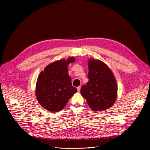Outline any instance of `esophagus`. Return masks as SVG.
<instances>
[{
	"mask_svg": "<svg viewBox=\"0 0 150 150\" xmlns=\"http://www.w3.org/2000/svg\"><path fill=\"white\" fill-rule=\"evenodd\" d=\"M76 88H77V90H78V92H79V91H80V90H81V86H79V87H78Z\"/></svg>",
	"mask_w": 150,
	"mask_h": 150,
	"instance_id": "34e87169",
	"label": "esophagus"
}]
</instances>
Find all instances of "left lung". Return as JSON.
Listing matches in <instances>:
<instances>
[{
    "instance_id": "8db88e82",
    "label": "left lung",
    "mask_w": 150,
    "mask_h": 150,
    "mask_svg": "<svg viewBox=\"0 0 150 150\" xmlns=\"http://www.w3.org/2000/svg\"><path fill=\"white\" fill-rule=\"evenodd\" d=\"M87 76L89 80L82 85L81 94L90 108L98 112L112 107L116 99L117 87L109 68L100 60L90 59Z\"/></svg>"
}]
</instances>
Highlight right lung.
Segmentation results:
<instances>
[{"label":"right lung","instance_id":"add662e5","mask_svg":"<svg viewBox=\"0 0 150 150\" xmlns=\"http://www.w3.org/2000/svg\"><path fill=\"white\" fill-rule=\"evenodd\" d=\"M74 57L56 61L47 65L38 77L35 94L42 107L52 112L60 111L77 92L72 85L68 67Z\"/></svg>","mask_w":150,"mask_h":150}]
</instances>
